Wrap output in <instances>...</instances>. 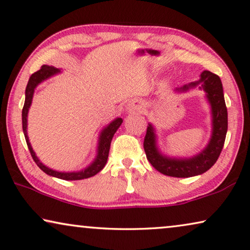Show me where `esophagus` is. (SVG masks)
<instances>
[{"mask_svg": "<svg viewBox=\"0 0 250 250\" xmlns=\"http://www.w3.org/2000/svg\"><path fill=\"white\" fill-rule=\"evenodd\" d=\"M126 110L128 111H134V110H139V106L137 102H130L128 103V105H126Z\"/></svg>", "mask_w": 250, "mask_h": 250, "instance_id": "1", "label": "esophagus"}]
</instances>
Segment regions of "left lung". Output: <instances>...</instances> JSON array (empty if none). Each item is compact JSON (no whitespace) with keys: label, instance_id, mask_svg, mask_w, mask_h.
I'll list each match as a JSON object with an SVG mask.
<instances>
[{"label":"left lung","instance_id":"8db88e82","mask_svg":"<svg viewBox=\"0 0 250 250\" xmlns=\"http://www.w3.org/2000/svg\"><path fill=\"white\" fill-rule=\"evenodd\" d=\"M199 86L206 92L211 107L212 133L207 146L191 157H169L162 154L157 146V135L152 124H148L144 138V151L152 166L162 174L177 178H187L201 175L215 164L223 148L228 132V109H226L223 86L219 76L210 71H203L196 82L177 87L176 92L186 93Z\"/></svg>","mask_w":250,"mask_h":250}]
</instances>
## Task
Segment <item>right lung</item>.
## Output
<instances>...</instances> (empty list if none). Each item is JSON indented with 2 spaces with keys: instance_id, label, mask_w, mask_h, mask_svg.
I'll return each mask as SVG.
<instances>
[{
  "instance_id": "1",
  "label": "right lung",
  "mask_w": 250,
  "mask_h": 250,
  "mask_svg": "<svg viewBox=\"0 0 250 250\" xmlns=\"http://www.w3.org/2000/svg\"><path fill=\"white\" fill-rule=\"evenodd\" d=\"M60 72L61 70L57 69V67H53L50 65H42V69L39 71L35 72L34 74H31L25 90V104L21 111L22 131H24L27 145H28L29 152L31 154V156H33L35 163L37 164L39 168L43 172H46L47 175L56 177V178H60L63 180H81V179L89 178V177H93L96 175L97 172L101 171L104 167H105L108 160V154H109L110 143L113 138V134L116 133V131L121 125L122 121H124L121 118H116L115 120H112L109 125H106L105 128L102 130V132L99 134V138H98L96 157H95V160L92 162V164H89L87 167H85V168L78 171H59V170H54L52 168H49L48 166L42 164L39 158L37 157V155H36L33 147H31L28 134H27V117H28V111L31 105V102H33L36 87H37L40 83H42L43 81H46L49 78H51V76L60 73Z\"/></svg>"
}]
</instances>
